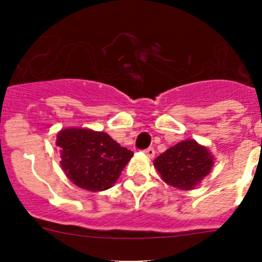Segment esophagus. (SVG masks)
<instances>
[{"mask_svg":"<svg viewBox=\"0 0 262 262\" xmlns=\"http://www.w3.org/2000/svg\"><path fill=\"white\" fill-rule=\"evenodd\" d=\"M143 152H144V155H146L148 158H153V157H155V149H153V148H147V149H144Z\"/></svg>","mask_w":262,"mask_h":262,"instance_id":"34e87169","label":"esophagus"}]
</instances>
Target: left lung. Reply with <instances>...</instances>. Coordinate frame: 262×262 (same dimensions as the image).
I'll return each mask as SVG.
<instances>
[{"label":"left lung","mask_w":262,"mask_h":262,"mask_svg":"<svg viewBox=\"0 0 262 262\" xmlns=\"http://www.w3.org/2000/svg\"><path fill=\"white\" fill-rule=\"evenodd\" d=\"M161 179L178 190H192L209 175L214 157L195 139L179 142L153 161Z\"/></svg>","instance_id":"left-lung-1"}]
</instances>
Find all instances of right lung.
Wrapping results in <instances>:
<instances>
[{"mask_svg":"<svg viewBox=\"0 0 262 262\" xmlns=\"http://www.w3.org/2000/svg\"><path fill=\"white\" fill-rule=\"evenodd\" d=\"M55 144L60 148L64 175L89 191L110 189L134 155L105 132L89 128L60 129Z\"/></svg>","mask_w":262,"mask_h":262,"instance_id":"right-lung-1","label":"right lung"}]
</instances>
